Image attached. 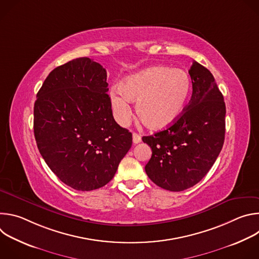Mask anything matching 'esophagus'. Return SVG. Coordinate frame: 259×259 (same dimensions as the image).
Wrapping results in <instances>:
<instances>
[{"label": "esophagus", "mask_w": 259, "mask_h": 259, "mask_svg": "<svg viewBox=\"0 0 259 259\" xmlns=\"http://www.w3.org/2000/svg\"><path fill=\"white\" fill-rule=\"evenodd\" d=\"M132 138H133V143L134 144H137V143H139L141 141V136L138 135L137 133H133Z\"/></svg>", "instance_id": "esophagus-1"}]
</instances>
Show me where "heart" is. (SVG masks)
Segmentation results:
<instances>
[{
    "label": "heart",
    "mask_w": 259,
    "mask_h": 259,
    "mask_svg": "<svg viewBox=\"0 0 259 259\" xmlns=\"http://www.w3.org/2000/svg\"><path fill=\"white\" fill-rule=\"evenodd\" d=\"M191 93L192 80L186 70L155 65L123 79L119 91H110L109 98L120 124H126L131 117L129 101L136 102V115L141 123L151 130L160 131L178 121Z\"/></svg>",
    "instance_id": "heart-1"
}]
</instances>
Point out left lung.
<instances>
[{
  "label": "left lung",
  "instance_id": "1",
  "mask_svg": "<svg viewBox=\"0 0 259 259\" xmlns=\"http://www.w3.org/2000/svg\"><path fill=\"white\" fill-rule=\"evenodd\" d=\"M189 73L193 94L182 116L169 128L142 137L153 152L145 165L147 176L171 192L188 190L201 181L225 142L226 103L213 75L197 61Z\"/></svg>",
  "mask_w": 259,
  "mask_h": 259
}]
</instances>
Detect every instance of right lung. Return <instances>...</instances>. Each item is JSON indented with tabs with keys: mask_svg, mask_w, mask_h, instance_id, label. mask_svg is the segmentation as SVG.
<instances>
[{
	"mask_svg": "<svg viewBox=\"0 0 259 259\" xmlns=\"http://www.w3.org/2000/svg\"><path fill=\"white\" fill-rule=\"evenodd\" d=\"M106 70L88 57L54 68L36 94L33 132L51 171L73 190L99 189L115 176L132 145L117 124Z\"/></svg>",
	"mask_w": 259,
	"mask_h": 259,
	"instance_id": "add662e5",
	"label": "right lung"
}]
</instances>
